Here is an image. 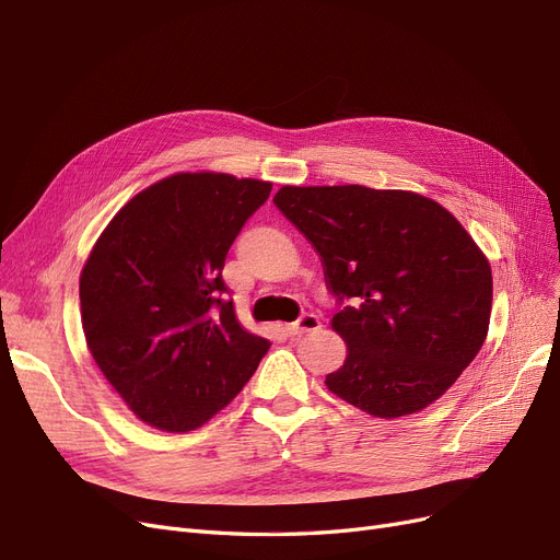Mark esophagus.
I'll use <instances>...</instances> for the list:
<instances>
[{"label": "esophagus", "mask_w": 560, "mask_h": 560, "mask_svg": "<svg viewBox=\"0 0 560 560\" xmlns=\"http://www.w3.org/2000/svg\"><path fill=\"white\" fill-rule=\"evenodd\" d=\"M320 318L315 313H302L300 318L295 320V323H290V325H285V331L290 334V336H298V334H308V331H315V329H320Z\"/></svg>", "instance_id": "esophagus-1"}]
</instances>
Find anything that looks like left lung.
I'll return each mask as SVG.
<instances>
[{"instance_id": "left-lung-1", "label": "left lung", "mask_w": 560, "mask_h": 560, "mask_svg": "<svg viewBox=\"0 0 560 560\" xmlns=\"http://www.w3.org/2000/svg\"><path fill=\"white\" fill-rule=\"evenodd\" d=\"M275 206L318 252L348 357L325 384L380 419L428 407L485 343L492 270L455 217L415 191L281 187Z\"/></svg>"}]
</instances>
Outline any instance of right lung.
Segmentation results:
<instances>
[{
    "instance_id": "add662e5",
    "label": "right lung",
    "mask_w": 560,
    "mask_h": 560,
    "mask_svg": "<svg viewBox=\"0 0 560 560\" xmlns=\"http://www.w3.org/2000/svg\"><path fill=\"white\" fill-rule=\"evenodd\" d=\"M272 185L176 174L116 212L80 277L82 327L103 375L166 432L203 425L256 373L270 340L242 329L224 260Z\"/></svg>"
}]
</instances>
